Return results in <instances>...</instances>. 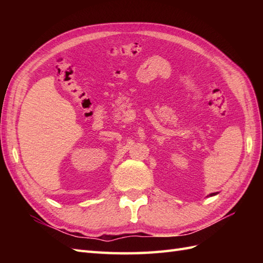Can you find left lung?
<instances>
[{
	"label": "left lung",
	"mask_w": 263,
	"mask_h": 263,
	"mask_svg": "<svg viewBox=\"0 0 263 263\" xmlns=\"http://www.w3.org/2000/svg\"><path fill=\"white\" fill-rule=\"evenodd\" d=\"M215 194H216V193H211V194H210V195H215Z\"/></svg>",
	"instance_id": "obj_1"
}]
</instances>
